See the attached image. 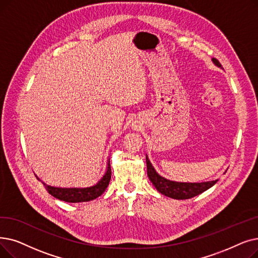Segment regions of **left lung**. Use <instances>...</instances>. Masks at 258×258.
Returning a JSON list of instances; mask_svg holds the SVG:
<instances>
[{
	"mask_svg": "<svg viewBox=\"0 0 258 258\" xmlns=\"http://www.w3.org/2000/svg\"><path fill=\"white\" fill-rule=\"evenodd\" d=\"M213 63L221 67L219 61L215 58L212 59ZM147 167H148V176L150 180L157 188L159 193L171 197L174 199H189L194 196H197L201 193H204L207 189L212 187L218 180L207 181V182H177L172 181L169 179H165L161 177L157 173L152 165L151 161L149 160V157L147 156Z\"/></svg>",
	"mask_w": 258,
	"mask_h": 258,
	"instance_id": "left-lung-1",
	"label": "left lung"
}]
</instances>
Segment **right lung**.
Instances as JSON below:
<instances>
[{
  "mask_svg": "<svg viewBox=\"0 0 258 258\" xmlns=\"http://www.w3.org/2000/svg\"><path fill=\"white\" fill-rule=\"evenodd\" d=\"M110 176H111V170H110V164H109V160H108L105 174L93 186H89V187H55V186L46 185L45 183H43V184L46 186V189L51 196L58 198L60 200L66 201V203H84V201L94 200L104 193V191L109 183Z\"/></svg>",
  "mask_w": 258,
  "mask_h": 258,
  "instance_id": "1",
  "label": "right lung"
}]
</instances>
